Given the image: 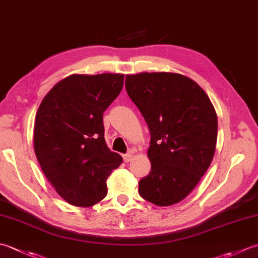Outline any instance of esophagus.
Here are the masks:
<instances>
[{
    "label": "esophagus",
    "instance_id": "obj_1",
    "mask_svg": "<svg viewBox=\"0 0 258 258\" xmlns=\"http://www.w3.org/2000/svg\"><path fill=\"white\" fill-rule=\"evenodd\" d=\"M132 158H133V153H132V152L126 153V154L123 155V159H124L125 162H130V161L132 160Z\"/></svg>",
    "mask_w": 258,
    "mask_h": 258
}]
</instances>
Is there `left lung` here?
Instances as JSON below:
<instances>
[{"label": "left lung", "mask_w": 258, "mask_h": 258, "mask_svg": "<svg viewBox=\"0 0 258 258\" xmlns=\"http://www.w3.org/2000/svg\"><path fill=\"white\" fill-rule=\"evenodd\" d=\"M125 87L142 113L151 133L149 175L139 194L156 206L180 203L213 161L218 119L205 90L183 75H127Z\"/></svg>", "instance_id": "left-lung-1"}]
</instances>
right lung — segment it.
<instances>
[{
	"mask_svg": "<svg viewBox=\"0 0 258 258\" xmlns=\"http://www.w3.org/2000/svg\"><path fill=\"white\" fill-rule=\"evenodd\" d=\"M124 75H70L40 104L34 152L44 175L68 204L90 207L107 195L106 180L123 162L104 138L103 114L123 88Z\"/></svg>",
	"mask_w": 258,
	"mask_h": 258,
	"instance_id": "1",
	"label": "right lung"
}]
</instances>
